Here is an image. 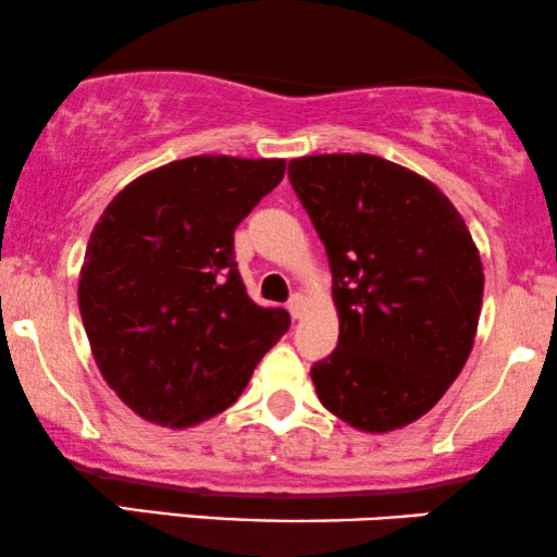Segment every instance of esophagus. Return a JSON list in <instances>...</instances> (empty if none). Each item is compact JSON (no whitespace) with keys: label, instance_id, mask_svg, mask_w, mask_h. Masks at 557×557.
Listing matches in <instances>:
<instances>
[{"label":"esophagus","instance_id":"1","mask_svg":"<svg viewBox=\"0 0 557 557\" xmlns=\"http://www.w3.org/2000/svg\"><path fill=\"white\" fill-rule=\"evenodd\" d=\"M304 308H306V298L300 293H293L290 300H287V311H290L293 319L304 317Z\"/></svg>","mask_w":557,"mask_h":557}]
</instances>
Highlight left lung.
Here are the masks:
<instances>
[{
	"mask_svg": "<svg viewBox=\"0 0 557 557\" xmlns=\"http://www.w3.org/2000/svg\"><path fill=\"white\" fill-rule=\"evenodd\" d=\"M332 270L339 339L311 368L321 405L368 433L401 428L470 358L482 264L465 220L431 181L376 156L287 165Z\"/></svg>",
	"mask_w": 557,
	"mask_h": 557,
	"instance_id": "obj_1",
	"label": "left lung"
}]
</instances>
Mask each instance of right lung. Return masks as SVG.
<instances>
[{
	"label": "right lung",
	"instance_id": "obj_1",
	"mask_svg": "<svg viewBox=\"0 0 557 557\" xmlns=\"http://www.w3.org/2000/svg\"><path fill=\"white\" fill-rule=\"evenodd\" d=\"M285 160L197 156L156 169L100 214L79 272L92 358L139 418L189 428L227 410L290 326L246 293L233 233Z\"/></svg>",
	"mask_w": 557,
	"mask_h": 557
}]
</instances>
